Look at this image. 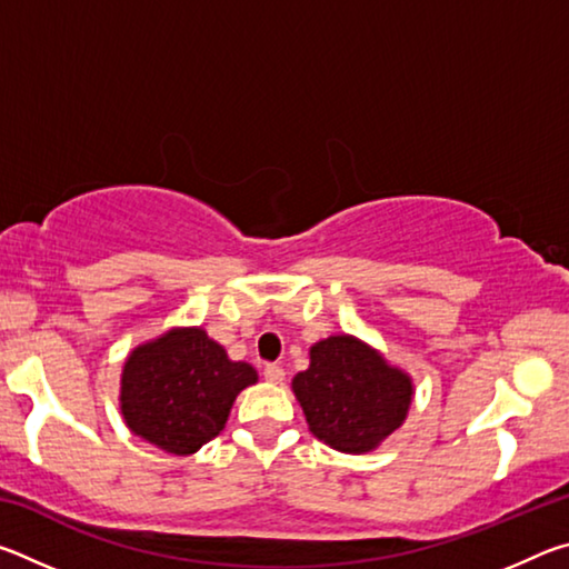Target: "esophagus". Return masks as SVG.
I'll list each match as a JSON object with an SVG mask.
<instances>
[{
    "instance_id": "1",
    "label": "esophagus",
    "mask_w": 569,
    "mask_h": 569,
    "mask_svg": "<svg viewBox=\"0 0 569 569\" xmlns=\"http://www.w3.org/2000/svg\"><path fill=\"white\" fill-rule=\"evenodd\" d=\"M263 377L268 383H281L286 379V371L278 363H268L263 369Z\"/></svg>"
}]
</instances>
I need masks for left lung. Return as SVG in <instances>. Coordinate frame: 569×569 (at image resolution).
Masks as SVG:
<instances>
[{"label":"left lung","instance_id":"obj_1","mask_svg":"<svg viewBox=\"0 0 569 569\" xmlns=\"http://www.w3.org/2000/svg\"><path fill=\"white\" fill-rule=\"evenodd\" d=\"M308 359L291 389L308 429L323 445L343 455H369L407 421L413 379L373 346L336 333L316 341Z\"/></svg>","mask_w":569,"mask_h":569}]
</instances>
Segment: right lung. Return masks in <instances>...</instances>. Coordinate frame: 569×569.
<instances>
[{
    "instance_id": "right-lung-1",
    "label": "right lung",
    "mask_w": 569,
    "mask_h": 569,
    "mask_svg": "<svg viewBox=\"0 0 569 569\" xmlns=\"http://www.w3.org/2000/svg\"><path fill=\"white\" fill-rule=\"evenodd\" d=\"M258 381L203 326H172L128 353L120 411L134 437L168 455L188 457L223 431L233 401Z\"/></svg>"
}]
</instances>
